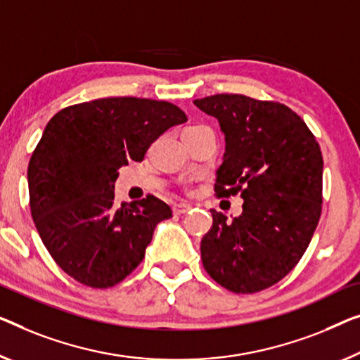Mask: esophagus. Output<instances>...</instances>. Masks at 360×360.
<instances>
[{"label": "esophagus", "mask_w": 360, "mask_h": 360, "mask_svg": "<svg viewBox=\"0 0 360 360\" xmlns=\"http://www.w3.org/2000/svg\"><path fill=\"white\" fill-rule=\"evenodd\" d=\"M191 205L189 203H174L173 205V212H174V214H184V213H187L191 210Z\"/></svg>", "instance_id": "1"}]
</instances>
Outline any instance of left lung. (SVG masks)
<instances>
[{"label": "left lung", "instance_id": "1", "mask_svg": "<svg viewBox=\"0 0 360 360\" xmlns=\"http://www.w3.org/2000/svg\"><path fill=\"white\" fill-rule=\"evenodd\" d=\"M194 105L217 117L226 142L214 192L244 200L233 221L212 210V229L200 243L203 268L233 292L264 291L297 265L319 224L320 146L300 116L278 101L218 94Z\"/></svg>", "mask_w": 360, "mask_h": 360}]
</instances>
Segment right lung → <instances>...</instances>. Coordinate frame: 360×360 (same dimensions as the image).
<instances>
[{"label": "right lung", "mask_w": 360, "mask_h": 360, "mask_svg": "<svg viewBox=\"0 0 360 360\" xmlns=\"http://www.w3.org/2000/svg\"><path fill=\"white\" fill-rule=\"evenodd\" d=\"M186 121L169 101L134 96L84 101L48 121L27 171L30 212L69 276L106 289L143 260L157 224L173 212L153 195L116 207L117 169L142 162L165 131Z\"/></svg>", "instance_id": "1"}]
</instances>
